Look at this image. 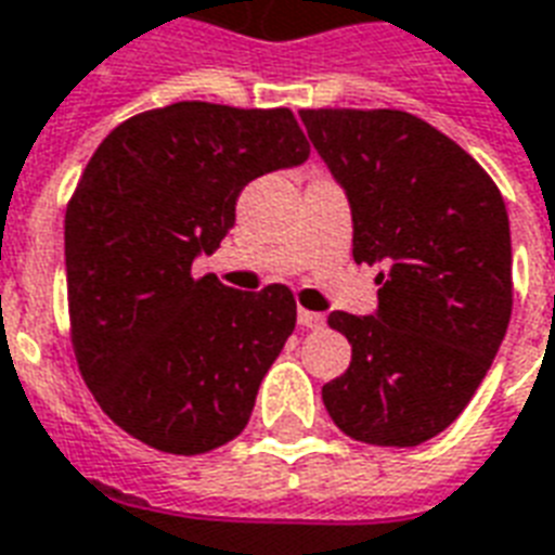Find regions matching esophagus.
<instances>
[{"instance_id": "1", "label": "esophagus", "mask_w": 555, "mask_h": 555, "mask_svg": "<svg viewBox=\"0 0 555 555\" xmlns=\"http://www.w3.org/2000/svg\"><path fill=\"white\" fill-rule=\"evenodd\" d=\"M298 324L307 326V330H321V326H324V315H321V312H309V309H300Z\"/></svg>"}]
</instances>
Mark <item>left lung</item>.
<instances>
[{
    "label": "left lung",
    "instance_id": "left-lung-1",
    "mask_svg": "<svg viewBox=\"0 0 555 555\" xmlns=\"http://www.w3.org/2000/svg\"><path fill=\"white\" fill-rule=\"evenodd\" d=\"M347 191L353 260L382 266L376 315L330 312L353 362L321 388L371 446H420L463 414L513 312L504 196L475 158L402 109H300Z\"/></svg>",
    "mask_w": 555,
    "mask_h": 555
}]
</instances>
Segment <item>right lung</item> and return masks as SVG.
Wrapping results in <instances>:
<instances>
[{"label":"right lung","instance_id":"add662e5","mask_svg":"<svg viewBox=\"0 0 555 555\" xmlns=\"http://www.w3.org/2000/svg\"><path fill=\"white\" fill-rule=\"evenodd\" d=\"M309 156L286 106L179 101L118 124L66 208L68 333L103 414L165 454H205L246 428L295 330L289 286L193 278L251 179Z\"/></svg>","mask_w":555,"mask_h":555}]
</instances>
